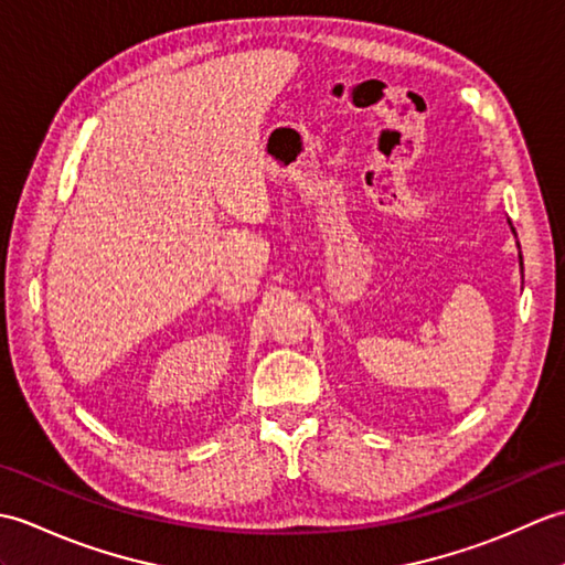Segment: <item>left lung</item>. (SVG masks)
I'll return each mask as SVG.
<instances>
[{"mask_svg":"<svg viewBox=\"0 0 565 565\" xmlns=\"http://www.w3.org/2000/svg\"><path fill=\"white\" fill-rule=\"evenodd\" d=\"M508 223H510V221H508ZM510 231H512V235H514V237H518V233H514V227H512V223H510ZM518 247H520V243H518ZM520 269H524V267H522V255H520Z\"/></svg>","mask_w":565,"mask_h":565,"instance_id":"8db88e82","label":"left lung"}]
</instances>
